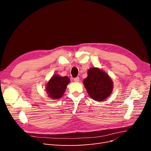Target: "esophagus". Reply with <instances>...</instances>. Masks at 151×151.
<instances>
[{"label": "esophagus", "instance_id": "1", "mask_svg": "<svg viewBox=\"0 0 151 151\" xmlns=\"http://www.w3.org/2000/svg\"><path fill=\"white\" fill-rule=\"evenodd\" d=\"M74 81L75 82H79V77H76V78L74 79Z\"/></svg>", "mask_w": 151, "mask_h": 151}]
</instances>
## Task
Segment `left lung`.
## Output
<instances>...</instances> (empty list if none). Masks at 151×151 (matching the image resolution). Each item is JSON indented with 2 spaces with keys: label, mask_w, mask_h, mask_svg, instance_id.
Masks as SVG:
<instances>
[{
  "label": "left lung",
  "mask_w": 151,
  "mask_h": 151,
  "mask_svg": "<svg viewBox=\"0 0 151 151\" xmlns=\"http://www.w3.org/2000/svg\"><path fill=\"white\" fill-rule=\"evenodd\" d=\"M83 84L89 96L95 101H102L112 93L113 81L109 76L98 68H91Z\"/></svg>",
  "instance_id": "left-lung-1"
}]
</instances>
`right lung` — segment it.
<instances>
[{"instance_id": "add662e5", "label": "right lung", "mask_w": 151, "mask_h": 151, "mask_svg": "<svg viewBox=\"0 0 151 151\" xmlns=\"http://www.w3.org/2000/svg\"><path fill=\"white\" fill-rule=\"evenodd\" d=\"M69 83L70 79L67 76L61 77L59 75L53 76L46 86V91L48 96L50 98L54 99L62 98Z\"/></svg>"}]
</instances>
